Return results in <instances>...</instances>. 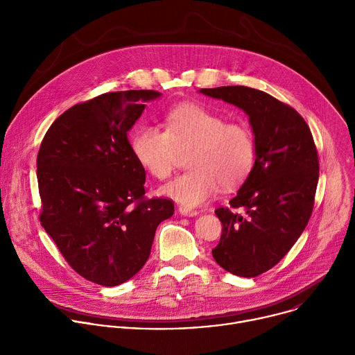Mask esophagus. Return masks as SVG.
I'll use <instances>...</instances> for the list:
<instances>
[{"instance_id":"obj_1","label":"esophagus","mask_w":355,"mask_h":355,"mask_svg":"<svg viewBox=\"0 0 355 355\" xmlns=\"http://www.w3.org/2000/svg\"><path fill=\"white\" fill-rule=\"evenodd\" d=\"M180 214L182 216H196L198 215V211H193V209H189V208H184V207H180Z\"/></svg>"}]
</instances>
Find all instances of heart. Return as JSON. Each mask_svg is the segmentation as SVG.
I'll use <instances>...</instances> for the list:
<instances>
[{
  "mask_svg": "<svg viewBox=\"0 0 355 355\" xmlns=\"http://www.w3.org/2000/svg\"><path fill=\"white\" fill-rule=\"evenodd\" d=\"M166 132L143 125L130 139L137 163L157 180H167L180 159L188 153L189 171L162 188V193L185 208L205 204L219 189L240 185L251 173L256 144L251 130L239 122H226L209 108L184 103L164 118Z\"/></svg>",
  "mask_w": 355,
  "mask_h": 355,
  "instance_id": "heart-1",
  "label": "heart"
}]
</instances>
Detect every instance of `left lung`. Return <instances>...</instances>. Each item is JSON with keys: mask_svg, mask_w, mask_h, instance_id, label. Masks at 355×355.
Instances as JSON below:
<instances>
[{"mask_svg": "<svg viewBox=\"0 0 355 355\" xmlns=\"http://www.w3.org/2000/svg\"><path fill=\"white\" fill-rule=\"evenodd\" d=\"M243 110L254 133L256 162L222 222L215 261L239 277H257L275 264L305 230L315 204L319 159L308 123L292 107L244 85L199 89ZM243 207L245 215L234 212Z\"/></svg>", "mask_w": 355, "mask_h": 355, "instance_id": "left-lung-1", "label": "left lung"}]
</instances>
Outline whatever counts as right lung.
<instances>
[{"instance_id":"1","label":"right lung","mask_w":355,"mask_h":355,"mask_svg":"<svg viewBox=\"0 0 355 355\" xmlns=\"http://www.w3.org/2000/svg\"><path fill=\"white\" fill-rule=\"evenodd\" d=\"M151 89L107 92L62 114L37 153L40 223L71 268L116 286L146 264L157 226L173 216L167 198L146 199V171L128 132Z\"/></svg>"}]
</instances>
